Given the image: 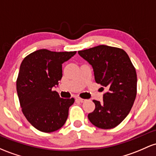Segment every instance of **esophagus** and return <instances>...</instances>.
Wrapping results in <instances>:
<instances>
[{
    "label": "esophagus",
    "instance_id": "esophagus-1",
    "mask_svg": "<svg viewBox=\"0 0 156 156\" xmlns=\"http://www.w3.org/2000/svg\"><path fill=\"white\" fill-rule=\"evenodd\" d=\"M76 100L77 101H80V102H81V103H82V102H84L85 101H86V100H85V99H83V98H80V97H76Z\"/></svg>",
    "mask_w": 156,
    "mask_h": 156
}]
</instances>
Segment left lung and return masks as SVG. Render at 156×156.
<instances>
[{
	"label": "left lung",
	"instance_id": "8db88e82",
	"mask_svg": "<svg viewBox=\"0 0 156 156\" xmlns=\"http://www.w3.org/2000/svg\"><path fill=\"white\" fill-rule=\"evenodd\" d=\"M78 54L92 66L95 82L107 88L102 103L93 100L95 108L88 119L100 129H112L122 122L134 104L136 69L125 51L118 47L99 45Z\"/></svg>",
	"mask_w": 156,
	"mask_h": 156
}]
</instances>
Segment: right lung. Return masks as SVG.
I'll list each match as a JSON object with an SVG mask.
<instances>
[{"instance_id":"obj_1","label":"right lung","mask_w":156,"mask_h":156,"mask_svg":"<svg viewBox=\"0 0 156 156\" xmlns=\"http://www.w3.org/2000/svg\"><path fill=\"white\" fill-rule=\"evenodd\" d=\"M76 53L46 49L30 53L20 66L16 81L20 105L27 121L37 130L52 133L62 127L75 99L62 98L52 88L62 78V64Z\"/></svg>"}]
</instances>
